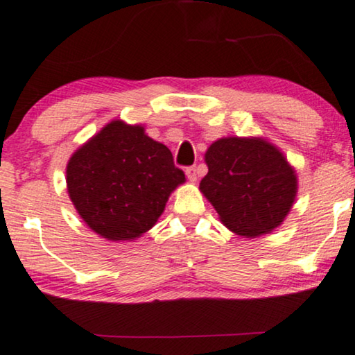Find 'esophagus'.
<instances>
[{
  "mask_svg": "<svg viewBox=\"0 0 355 355\" xmlns=\"http://www.w3.org/2000/svg\"><path fill=\"white\" fill-rule=\"evenodd\" d=\"M187 177H188V180L189 182H196L198 180V168L196 167H188L187 168Z\"/></svg>",
  "mask_w": 355,
  "mask_h": 355,
  "instance_id": "1",
  "label": "esophagus"
}]
</instances>
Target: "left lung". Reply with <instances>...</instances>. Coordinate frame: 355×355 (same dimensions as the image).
Listing matches in <instances>:
<instances>
[{
	"label": "left lung",
	"mask_w": 355,
	"mask_h": 355,
	"mask_svg": "<svg viewBox=\"0 0 355 355\" xmlns=\"http://www.w3.org/2000/svg\"><path fill=\"white\" fill-rule=\"evenodd\" d=\"M209 168L199 189L230 232L244 238L272 233L297 196L296 171L262 137H223L204 154Z\"/></svg>",
	"instance_id": "left-lung-1"
}]
</instances>
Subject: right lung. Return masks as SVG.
Wrapping results in <instances>:
<instances>
[{
    "label": "right lung",
    "instance_id": "right-lung-1",
    "mask_svg": "<svg viewBox=\"0 0 355 355\" xmlns=\"http://www.w3.org/2000/svg\"><path fill=\"white\" fill-rule=\"evenodd\" d=\"M187 182L171 149L148 137L141 123L114 119L69 159V198L94 233L133 241L162 216L171 194Z\"/></svg>",
    "mask_w": 355,
    "mask_h": 355
}]
</instances>
